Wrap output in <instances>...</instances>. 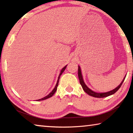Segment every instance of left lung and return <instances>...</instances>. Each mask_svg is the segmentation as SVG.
<instances>
[{"instance_id":"8db88e82","label":"left lung","mask_w":133,"mask_h":133,"mask_svg":"<svg viewBox=\"0 0 133 133\" xmlns=\"http://www.w3.org/2000/svg\"><path fill=\"white\" fill-rule=\"evenodd\" d=\"M78 78H79V80H80V84L82 85V88H83V90H84V91L87 94H88L89 95L91 96H93V97H97V98L106 97H107V96H111V95H112V94L115 93L120 88V87L121 86V85H122L123 82L125 80V76H125L124 78H123V81L121 82V83H120V85H119L118 87H117L116 89L112 90L106 92V93H96V92H95V91H92L91 89H90L89 87H87L86 85H85V84L84 82V80H83V79L82 71H81V69H80V67L79 66H78Z\"/></svg>"}]
</instances>
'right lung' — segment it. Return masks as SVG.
I'll return each mask as SVG.
<instances>
[{
    "instance_id": "add662e5",
    "label": "right lung",
    "mask_w": 133,
    "mask_h": 133,
    "mask_svg": "<svg viewBox=\"0 0 133 133\" xmlns=\"http://www.w3.org/2000/svg\"><path fill=\"white\" fill-rule=\"evenodd\" d=\"M66 67H67V65H66V66H64V67H63V69H62V70H61V71H60V75H59V76H58V77L57 82V83H56V86H55V88H54V89L53 90L51 91V92H50V93H49L48 96H46V97H44L42 98H41V99H39V100H37V101H41V100H46V99L50 98V97H51L53 96V94L55 93V92L56 91V90H57V86H58V82H59V79H60V76L62 75V74L63 73V71H64V70L66 69Z\"/></svg>"
}]
</instances>
